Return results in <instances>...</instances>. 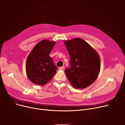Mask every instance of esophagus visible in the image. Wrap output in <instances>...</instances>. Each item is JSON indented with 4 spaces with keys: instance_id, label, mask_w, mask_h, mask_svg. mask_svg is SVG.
Returning <instances> with one entry per match:
<instances>
[{
    "instance_id": "esophagus-1",
    "label": "esophagus",
    "mask_w": 125,
    "mask_h": 125,
    "mask_svg": "<svg viewBox=\"0 0 125 125\" xmlns=\"http://www.w3.org/2000/svg\"><path fill=\"white\" fill-rule=\"evenodd\" d=\"M64 66H62V67H59V69H60V70H64Z\"/></svg>"
}]
</instances>
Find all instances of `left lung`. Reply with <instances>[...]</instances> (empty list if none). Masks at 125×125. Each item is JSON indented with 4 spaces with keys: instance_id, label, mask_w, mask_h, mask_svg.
I'll return each mask as SVG.
<instances>
[{
    "instance_id": "obj_1",
    "label": "left lung",
    "mask_w": 125,
    "mask_h": 125,
    "mask_svg": "<svg viewBox=\"0 0 125 125\" xmlns=\"http://www.w3.org/2000/svg\"><path fill=\"white\" fill-rule=\"evenodd\" d=\"M70 58V68L65 73L73 87L84 89L92 84L99 75L100 59L97 52L83 39L64 41Z\"/></svg>"
}]
</instances>
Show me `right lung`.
Masks as SVG:
<instances>
[{
	"label": "right lung",
	"mask_w": 125,
	"mask_h": 125,
	"mask_svg": "<svg viewBox=\"0 0 125 125\" xmlns=\"http://www.w3.org/2000/svg\"><path fill=\"white\" fill-rule=\"evenodd\" d=\"M55 42L47 39L39 42L29 54L26 63V71L33 83L44 86L50 81L58 68L49 54Z\"/></svg>",
	"instance_id": "obj_1"
}]
</instances>
